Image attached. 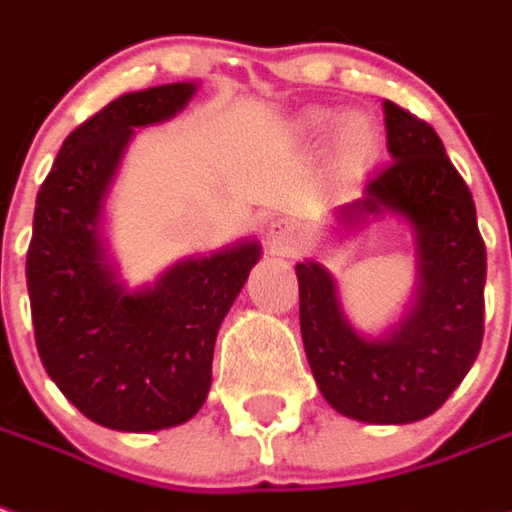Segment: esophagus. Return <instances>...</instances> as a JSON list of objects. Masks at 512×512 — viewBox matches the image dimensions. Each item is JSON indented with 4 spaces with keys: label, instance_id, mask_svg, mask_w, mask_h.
<instances>
[{
    "label": "esophagus",
    "instance_id": "1",
    "mask_svg": "<svg viewBox=\"0 0 512 512\" xmlns=\"http://www.w3.org/2000/svg\"><path fill=\"white\" fill-rule=\"evenodd\" d=\"M266 244L274 255H293L296 252V232L285 221H271L266 232Z\"/></svg>",
    "mask_w": 512,
    "mask_h": 512
}]
</instances>
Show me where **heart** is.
Masks as SVG:
<instances>
[{"label": "heart", "mask_w": 512, "mask_h": 512, "mask_svg": "<svg viewBox=\"0 0 512 512\" xmlns=\"http://www.w3.org/2000/svg\"><path fill=\"white\" fill-rule=\"evenodd\" d=\"M338 124V116L330 110H313L302 119V130L313 138L327 135ZM377 124L368 119L366 113H349L343 116L341 127H338V160L346 169H360L368 163L374 152H377Z\"/></svg>", "instance_id": "1"}]
</instances>
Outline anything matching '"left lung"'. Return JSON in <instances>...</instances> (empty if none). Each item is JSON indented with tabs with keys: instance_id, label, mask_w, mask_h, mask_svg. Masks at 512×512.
<instances>
[{
	"instance_id": "left-lung-1",
	"label": "left lung",
	"mask_w": 512,
	"mask_h": 512,
	"mask_svg": "<svg viewBox=\"0 0 512 512\" xmlns=\"http://www.w3.org/2000/svg\"><path fill=\"white\" fill-rule=\"evenodd\" d=\"M382 107L393 163L338 207V219L352 227L396 213L413 227L416 302L388 335L366 338L343 316L330 271L305 260L296 266L299 327L321 396L341 416L410 424L432 416L480 355L488 263L471 191L438 132L388 99Z\"/></svg>"
}]
</instances>
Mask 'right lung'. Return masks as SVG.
I'll return each mask as SVG.
<instances>
[{"label":"right lung","mask_w":512,"mask_h":512,"mask_svg":"<svg viewBox=\"0 0 512 512\" xmlns=\"http://www.w3.org/2000/svg\"><path fill=\"white\" fill-rule=\"evenodd\" d=\"M194 91V82H171L113 99L63 141L35 199V346L71 405L110 430L155 432L196 416L221 321L260 257L257 241H244L127 291L105 255L102 205L132 130L171 119Z\"/></svg>","instance_id":"add662e5"}]
</instances>
